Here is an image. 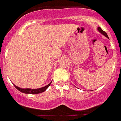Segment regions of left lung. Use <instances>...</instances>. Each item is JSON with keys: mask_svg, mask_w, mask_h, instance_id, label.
<instances>
[{"mask_svg": "<svg viewBox=\"0 0 121 121\" xmlns=\"http://www.w3.org/2000/svg\"><path fill=\"white\" fill-rule=\"evenodd\" d=\"M98 31H99V32H100V33H101V34H102V35H104L105 36V37H107V38H108V35H107V33H105V31H104L103 30H102V29H101V28L100 27V26H99V27L98 28ZM109 39V38H108Z\"/></svg>", "mask_w": 121, "mask_h": 121, "instance_id": "1", "label": "left lung"}]
</instances>
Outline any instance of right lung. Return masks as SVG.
Masks as SVG:
<instances>
[{"label": "right lung", "mask_w": 121, "mask_h": 121, "mask_svg": "<svg viewBox=\"0 0 121 121\" xmlns=\"http://www.w3.org/2000/svg\"><path fill=\"white\" fill-rule=\"evenodd\" d=\"M51 84V82H50V84L48 85H47V86H43V87H42V88H37V89H31V88H21L19 86H17L16 85H14V86L19 91H20L21 92L23 93H26V94H33V95H35V94H39L40 93H42L43 91L46 90L49 87V86L50 85V84Z\"/></svg>", "instance_id": "obj_1"}]
</instances>
